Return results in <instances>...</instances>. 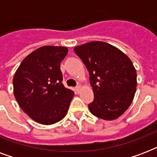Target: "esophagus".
<instances>
[{
	"mask_svg": "<svg viewBox=\"0 0 157 157\" xmlns=\"http://www.w3.org/2000/svg\"><path fill=\"white\" fill-rule=\"evenodd\" d=\"M80 90H81V86H77L75 87V90H76V93H79V92H80Z\"/></svg>",
	"mask_w": 157,
	"mask_h": 157,
	"instance_id": "1",
	"label": "esophagus"
}]
</instances>
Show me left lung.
Instances as JSON below:
<instances>
[{"label": "left lung", "instance_id": "obj_1", "mask_svg": "<svg viewBox=\"0 0 157 157\" xmlns=\"http://www.w3.org/2000/svg\"><path fill=\"white\" fill-rule=\"evenodd\" d=\"M90 73L94 100L89 109L101 119H117L130 106L137 86L136 70L127 55L113 45L91 41L74 48Z\"/></svg>", "mask_w": 157, "mask_h": 157}]
</instances>
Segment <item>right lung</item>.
<instances>
[{
	"instance_id": "right-lung-1",
	"label": "right lung",
	"mask_w": 157,
	"mask_h": 157,
	"mask_svg": "<svg viewBox=\"0 0 157 157\" xmlns=\"http://www.w3.org/2000/svg\"><path fill=\"white\" fill-rule=\"evenodd\" d=\"M67 48L42 46L23 59L13 79L18 105L35 121L52 124L68 111L74 92L63 84L60 63Z\"/></svg>"
}]
</instances>
